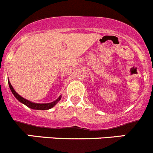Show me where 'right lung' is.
I'll return each instance as SVG.
<instances>
[{
	"label": "right lung",
	"instance_id": "1",
	"mask_svg": "<svg viewBox=\"0 0 153 153\" xmlns=\"http://www.w3.org/2000/svg\"><path fill=\"white\" fill-rule=\"evenodd\" d=\"M8 83H9V85H10V90L12 91V92H13V94H14V96L16 97V99H17L18 100L20 101L21 102H22V103H24L25 105H27V107H29V108H33V109H37V110L50 109V108H53V107L54 105H55L56 104L57 102L60 100V99H61V97H62L60 96L56 100L53 101V102H50V103H34V102H30V101L27 100H26V99H25V98L22 97H21L19 94H18L16 93V91L14 90V88H13L12 85L10 84V81H8Z\"/></svg>",
	"mask_w": 153,
	"mask_h": 153
}]
</instances>
